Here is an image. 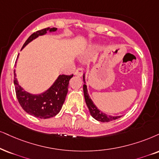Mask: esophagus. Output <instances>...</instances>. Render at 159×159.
Wrapping results in <instances>:
<instances>
[{
  "mask_svg": "<svg viewBox=\"0 0 159 159\" xmlns=\"http://www.w3.org/2000/svg\"><path fill=\"white\" fill-rule=\"evenodd\" d=\"M75 75L77 76H80V77H81V76L83 75V69L81 67L77 68V70H76L75 72Z\"/></svg>",
  "mask_w": 159,
  "mask_h": 159,
  "instance_id": "1",
  "label": "esophagus"
}]
</instances>
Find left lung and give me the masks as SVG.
<instances>
[{
	"instance_id": "obj_1",
	"label": "left lung",
	"mask_w": 159,
	"mask_h": 159,
	"mask_svg": "<svg viewBox=\"0 0 159 159\" xmlns=\"http://www.w3.org/2000/svg\"><path fill=\"white\" fill-rule=\"evenodd\" d=\"M83 80L84 82L83 89H84V98H85V101L87 106L88 108H89V113L91 114L92 116L94 118L98 121L102 122H107L112 121V120H115L118 118L121 117V116H111V115H108L103 112H102L98 108L97 106L94 105L91 98H90L89 93H88L87 90V86L86 85L85 82V74H84L83 76Z\"/></svg>"
}]
</instances>
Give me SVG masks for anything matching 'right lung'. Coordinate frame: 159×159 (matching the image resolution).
Here are the masks:
<instances>
[{
    "label": "right lung",
    "mask_w": 159,
    "mask_h": 159,
    "mask_svg": "<svg viewBox=\"0 0 159 159\" xmlns=\"http://www.w3.org/2000/svg\"><path fill=\"white\" fill-rule=\"evenodd\" d=\"M56 30H57L56 28H52V29L47 28L34 32L28 38L23 45L22 49L39 36L45 35L48 31L54 32ZM16 76L17 75L15 70L14 84L15 86L16 95L21 107L25 112L35 117L40 119H48L56 116L61 110L68 92L69 81L73 75H59L57 79L49 89L39 94H33L25 91L23 88L20 86Z\"/></svg>",
    "instance_id": "right-lung-1"
}]
</instances>
